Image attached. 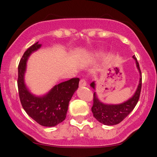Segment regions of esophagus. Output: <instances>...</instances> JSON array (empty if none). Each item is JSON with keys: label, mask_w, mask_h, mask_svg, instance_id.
I'll use <instances>...</instances> for the list:
<instances>
[{"label": "esophagus", "mask_w": 157, "mask_h": 157, "mask_svg": "<svg viewBox=\"0 0 157 157\" xmlns=\"http://www.w3.org/2000/svg\"><path fill=\"white\" fill-rule=\"evenodd\" d=\"M86 86V80L82 79V80H80V83H79V86L80 87H84V86Z\"/></svg>", "instance_id": "34e87169"}]
</instances>
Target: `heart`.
Returning <instances> with one entry per match:
<instances>
[{"instance_id":"heart-1","label":"heart","mask_w":157,"mask_h":157,"mask_svg":"<svg viewBox=\"0 0 157 157\" xmlns=\"http://www.w3.org/2000/svg\"><path fill=\"white\" fill-rule=\"evenodd\" d=\"M99 55V54H97V55Z\"/></svg>"}]
</instances>
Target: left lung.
Instances as JSON below:
<instances>
[{"instance_id": "1", "label": "left lung", "mask_w": 157, "mask_h": 157, "mask_svg": "<svg viewBox=\"0 0 157 157\" xmlns=\"http://www.w3.org/2000/svg\"><path fill=\"white\" fill-rule=\"evenodd\" d=\"M132 58L135 61L136 67L140 74V78H139V83L135 92L129 99H128L124 102L118 104L105 103L99 99L96 92H94L92 112L95 118L105 125H115V124H119L132 112L138 102L140 90H141V73H140V67H139L137 58L134 55ZM90 86L93 90H96V82L93 81V83H90Z\"/></svg>"}]
</instances>
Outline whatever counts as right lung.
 Masks as SVG:
<instances>
[{"label":"right lung","instance_id":"obj_1","mask_svg":"<svg viewBox=\"0 0 157 157\" xmlns=\"http://www.w3.org/2000/svg\"><path fill=\"white\" fill-rule=\"evenodd\" d=\"M42 44L37 42L25 52L18 66L19 95L23 109L27 115L39 124L54 127L66 118L70 100L78 88L79 78H73L53 86L43 95L31 92L25 81L27 61L30 55L37 52Z\"/></svg>","mask_w":157,"mask_h":157}]
</instances>
